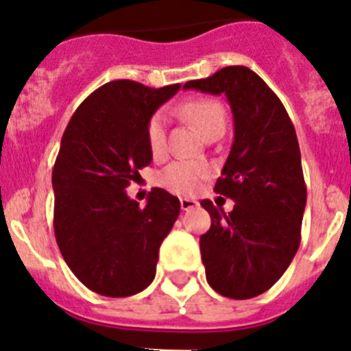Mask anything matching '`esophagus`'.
<instances>
[{
	"mask_svg": "<svg viewBox=\"0 0 351 351\" xmlns=\"http://www.w3.org/2000/svg\"><path fill=\"white\" fill-rule=\"evenodd\" d=\"M195 206H197V202H195L193 198H181V209L182 210H190V209H193Z\"/></svg>",
	"mask_w": 351,
	"mask_h": 351,
	"instance_id": "34e87169",
	"label": "esophagus"
}]
</instances>
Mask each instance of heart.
<instances>
[{"label":"heart","mask_w":351,"mask_h":351,"mask_svg":"<svg viewBox=\"0 0 351 351\" xmlns=\"http://www.w3.org/2000/svg\"><path fill=\"white\" fill-rule=\"evenodd\" d=\"M182 114L197 126L206 137L214 130H225L226 114L219 101L210 98H195L179 107ZM147 145L154 156H160L167 147V116L156 112L147 123ZM209 176V165L204 161L178 160L172 161L163 172L160 182L170 191L179 195H190L200 182Z\"/></svg>","instance_id":"obj_1"}]
</instances>
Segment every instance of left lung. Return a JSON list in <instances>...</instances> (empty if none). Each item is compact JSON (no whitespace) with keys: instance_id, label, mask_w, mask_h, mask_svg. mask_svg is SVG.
<instances>
[{"instance_id":"left-lung-1","label":"left lung","mask_w":351,"mask_h":351,"mask_svg":"<svg viewBox=\"0 0 351 351\" xmlns=\"http://www.w3.org/2000/svg\"><path fill=\"white\" fill-rule=\"evenodd\" d=\"M184 89L225 95L234 144L214 191L235 202L225 214L202 200L210 228L200 237L207 283L228 299L267 291L300 244L306 182L295 128L276 93L246 66H225Z\"/></svg>"}]
</instances>
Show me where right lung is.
I'll use <instances>...</instances> for the list:
<instances>
[{"label":"right lung","mask_w":351,"mask_h":351,"mask_svg":"<svg viewBox=\"0 0 351 351\" xmlns=\"http://www.w3.org/2000/svg\"><path fill=\"white\" fill-rule=\"evenodd\" d=\"M179 88L107 82L77 107L63 133L52 169L56 241L77 280L100 295L130 297L151 285L179 216V198L169 191L153 188L145 207L125 191L153 160L149 119Z\"/></svg>","instance_id":"add662e5"}]
</instances>
